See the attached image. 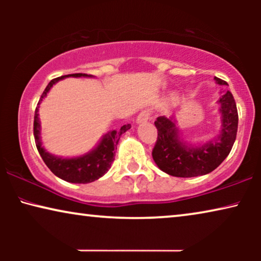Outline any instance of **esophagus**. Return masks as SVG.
Listing matches in <instances>:
<instances>
[{
    "instance_id": "obj_1",
    "label": "esophagus",
    "mask_w": 261,
    "mask_h": 261,
    "mask_svg": "<svg viewBox=\"0 0 261 261\" xmlns=\"http://www.w3.org/2000/svg\"><path fill=\"white\" fill-rule=\"evenodd\" d=\"M149 116H151V112H149V110H142V112L139 114L137 117V123L140 124V123L147 122Z\"/></svg>"
}]
</instances>
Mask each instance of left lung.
<instances>
[{
  "label": "left lung",
  "instance_id": "1",
  "mask_svg": "<svg viewBox=\"0 0 261 261\" xmlns=\"http://www.w3.org/2000/svg\"><path fill=\"white\" fill-rule=\"evenodd\" d=\"M220 85L227 83L215 77ZM221 128L217 137L204 144H191L181 138L176 115L159 116L154 122L158 139L152 156L163 172L173 177L190 178L208 174L220 166L233 147L238 132L237 103L230 91H226L219 101Z\"/></svg>",
  "mask_w": 261,
  "mask_h": 261
}]
</instances>
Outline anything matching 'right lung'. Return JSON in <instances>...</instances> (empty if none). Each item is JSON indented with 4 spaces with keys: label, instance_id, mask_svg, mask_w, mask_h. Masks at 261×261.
<instances>
[{
    "label": "right lung",
    "instance_id": "1",
    "mask_svg": "<svg viewBox=\"0 0 261 261\" xmlns=\"http://www.w3.org/2000/svg\"><path fill=\"white\" fill-rule=\"evenodd\" d=\"M67 77L89 78L94 76L87 73H72L55 78V80L49 82L44 92H42L41 97L39 99L37 109H35L33 128L35 145H37L39 154L41 155L44 163L57 177H59L60 179L65 181H70V183L87 184L97 180L98 178L105 176V174L108 172V170L110 169V166H112V164L114 162L115 149L117 144H119L121 135L126 133L128 129H130L132 126L129 123L123 124L120 129H114L108 132V133H106L102 137L101 140H99L97 146H96L95 148H92L90 152L85 153L83 155L72 156V158H63V156L53 155L51 153H48L44 148V146H42L40 138L41 126L40 119H39V107H40L42 99L46 97V95L48 94V91L51 90L53 85Z\"/></svg>",
    "mask_w": 261,
    "mask_h": 261
}]
</instances>
